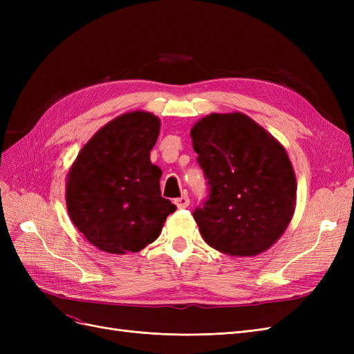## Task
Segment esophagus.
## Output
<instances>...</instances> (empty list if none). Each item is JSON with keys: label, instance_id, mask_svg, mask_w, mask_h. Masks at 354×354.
Segmentation results:
<instances>
[{"label": "esophagus", "instance_id": "34e87169", "mask_svg": "<svg viewBox=\"0 0 354 354\" xmlns=\"http://www.w3.org/2000/svg\"><path fill=\"white\" fill-rule=\"evenodd\" d=\"M174 203H176V207H177L178 209H183V208H187V207L190 205V199H189L187 195H183L181 198L176 199Z\"/></svg>", "mask_w": 354, "mask_h": 354}]
</instances>
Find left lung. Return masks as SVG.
<instances>
[{
    "instance_id": "left-lung-1",
    "label": "left lung",
    "mask_w": 354,
    "mask_h": 354,
    "mask_svg": "<svg viewBox=\"0 0 354 354\" xmlns=\"http://www.w3.org/2000/svg\"><path fill=\"white\" fill-rule=\"evenodd\" d=\"M209 198L194 218L214 250L254 257L292 220L297 180L285 147L241 112L211 113L190 130Z\"/></svg>"
}]
</instances>
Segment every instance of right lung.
<instances>
[{
	"instance_id": "add662e5",
	"label": "right lung",
	"mask_w": 354,
	"mask_h": 354,
	"mask_svg": "<svg viewBox=\"0 0 354 354\" xmlns=\"http://www.w3.org/2000/svg\"><path fill=\"white\" fill-rule=\"evenodd\" d=\"M159 130V118L151 112L120 115L84 145L69 169V217L100 251L143 250L156 241L167 217L176 211L160 196L162 171L151 162Z\"/></svg>"
}]
</instances>
